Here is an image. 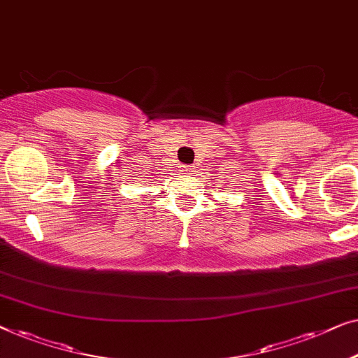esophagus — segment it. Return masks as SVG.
Segmentation results:
<instances>
[{
	"instance_id": "1",
	"label": "esophagus",
	"mask_w": 358,
	"mask_h": 358,
	"mask_svg": "<svg viewBox=\"0 0 358 358\" xmlns=\"http://www.w3.org/2000/svg\"><path fill=\"white\" fill-rule=\"evenodd\" d=\"M185 172H189V170H188V169H185Z\"/></svg>"
}]
</instances>
